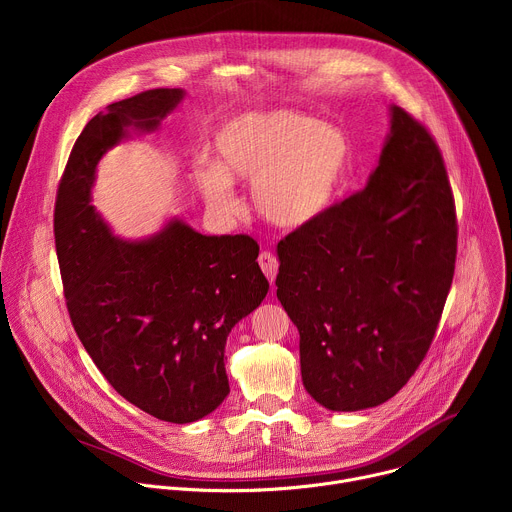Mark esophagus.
<instances>
[{
	"label": "esophagus",
	"instance_id": "esophagus-1",
	"mask_svg": "<svg viewBox=\"0 0 512 512\" xmlns=\"http://www.w3.org/2000/svg\"><path fill=\"white\" fill-rule=\"evenodd\" d=\"M259 265H261L263 273L267 275V279L273 283V281H275V275H277V267H279L277 257H275L273 253H269V251H263V253L259 255Z\"/></svg>",
	"mask_w": 512,
	"mask_h": 512
}]
</instances>
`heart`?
Returning a JSON list of instances; mask_svg holds the SVG:
<instances>
[{
	"instance_id": "b5f03b06",
	"label": "heart",
	"mask_w": 512,
	"mask_h": 512,
	"mask_svg": "<svg viewBox=\"0 0 512 512\" xmlns=\"http://www.w3.org/2000/svg\"><path fill=\"white\" fill-rule=\"evenodd\" d=\"M216 164L200 162L194 182L218 214L239 208L231 180L253 182V204L275 227L304 229L332 204L350 148L336 127L296 113H249L214 137Z\"/></svg>"
}]
</instances>
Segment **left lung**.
<instances>
[{
  "label": "left lung",
  "mask_w": 512,
  "mask_h": 512,
  "mask_svg": "<svg viewBox=\"0 0 512 512\" xmlns=\"http://www.w3.org/2000/svg\"><path fill=\"white\" fill-rule=\"evenodd\" d=\"M458 253V218L429 129L391 107L369 184L277 245V298L300 332L306 391L358 411L397 395L440 324Z\"/></svg>",
  "instance_id": "8db88e82"
}]
</instances>
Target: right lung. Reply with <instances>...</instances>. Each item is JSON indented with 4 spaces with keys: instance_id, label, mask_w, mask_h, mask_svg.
<instances>
[{
    "instance_id": "obj_1",
    "label": "right lung",
    "mask_w": 512,
    "mask_h": 512,
    "mask_svg": "<svg viewBox=\"0 0 512 512\" xmlns=\"http://www.w3.org/2000/svg\"><path fill=\"white\" fill-rule=\"evenodd\" d=\"M154 89L111 103L81 131L54 204V243L66 310L111 387L170 423L196 421L225 401L231 328L267 296L249 235L206 237L172 221L148 241H119L95 212L101 156L125 127L152 131L180 103Z\"/></svg>"
}]
</instances>
